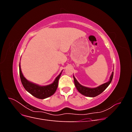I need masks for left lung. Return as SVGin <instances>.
<instances>
[{
	"instance_id": "obj_1",
	"label": "left lung",
	"mask_w": 132,
	"mask_h": 132,
	"mask_svg": "<svg viewBox=\"0 0 132 132\" xmlns=\"http://www.w3.org/2000/svg\"><path fill=\"white\" fill-rule=\"evenodd\" d=\"M113 71L112 73L110 76L109 81L101 85H99L96 87L91 88V87H86V86L81 85L77 81V80L76 79V78L73 75L75 86L76 87V88H77V89L78 90V91L81 94L85 96L91 97L97 96H98V95L101 94L102 92L104 91L110 84L112 81V80L113 79Z\"/></svg>"
}]
</instances>
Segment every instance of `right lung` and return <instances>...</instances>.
Here are the masks:
<instances>
[{
	"mask_svg": "<svg viewBox=\"0 0 132 132\" xmlns=\"http://www.w3.org/2000/svg\"><path fill=\"white\" fill-rule=\"evenodd\" d=\"M62 71L55 79L54 81L51 84L45 86H41L37 84L29 81L24 77L21 71L20 63L19 64L20 77L21 81L23 87L32 95L39 99H45L49 97L55 93L58 87V81Z\"/></svg>",
	"mask_w": 132,
	"mask_h": 132,
	"instance_id": "obj_1",
	"label": "right lung"
}]
</instances>
